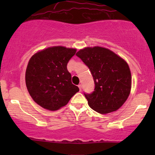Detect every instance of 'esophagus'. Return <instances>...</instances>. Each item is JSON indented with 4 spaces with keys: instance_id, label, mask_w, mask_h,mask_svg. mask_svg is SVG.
<instances>
[{
    "instance_id": "34e87169",
    "label": "esophagus",
    "mask_w": 155,
    "mask_h": 155,
    "mask_svg": "<svg viewBox=\"0 0 155 155\" xmlns=\"http://www.w3.org/2000/svg\"><path fill=\"white\" fill-rule=\"evenodd\" d=\"M78 87H79L80 91H81V84H79V85H78Z\"/></svg>"
}]
</instances>
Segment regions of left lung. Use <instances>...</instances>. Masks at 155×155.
Segmentation results:
<instances>
[{
  "mask_svg": "<svg viewBox=\"0 0 155 155\" xmlns=\"http://www.w3.org/2000/svg\"><path fill=\"white\" fill-rule=\"evenodd\" d=\"M76 55L89 68L95 82L92 93H84L90 107L100 114L119 109L130 92L127 63L112 51L100 47L80 49Z\"/></svg>",
  "mask_w": 155,
  "mask_h": 155,
  "instance_id": "1",
  "label": "left lung"
}]
</instances>
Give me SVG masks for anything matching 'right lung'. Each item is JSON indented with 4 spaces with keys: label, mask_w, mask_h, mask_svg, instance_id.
<instances>
[{
    "label": "right lung",
    "mask_w": 155,
    "mask_h": 155,
    "mask_svg": "<svg viewBox=\"0 0 155 155\" xmlns=\"http://www.w3.org/2000/svg\"><path fill=\"white\" fill-rule=\"evenodd\" d=\"M76 49L49 47L32 56L27 66L25 83L33 101L46 109L65 106L79 89L71 82L67 64Z\"/></svg>",
    "instance_id": "obj_1"
}]
</instances>
